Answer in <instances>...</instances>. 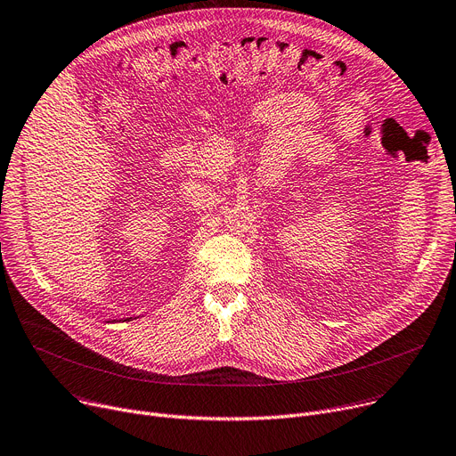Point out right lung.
Here are the masks:
<instances>
[{
	"mask_svg": "<svg viewBox=\"0 0 456 456\" xmlns=\"http://www.w3.org/2000/svg\"><path fill=\"white\" fill-rule=\"evenodd\" d=\"M129 320H133V318H126V322H129ZM114 322H118V320H114ZM114 322H112V323H114Z\"/></svg>",
	"mask_w": 456,
	"mask_h": 456,
	"instance_id": "add662e5",
	"label": "right lung"
}]
</instances>
